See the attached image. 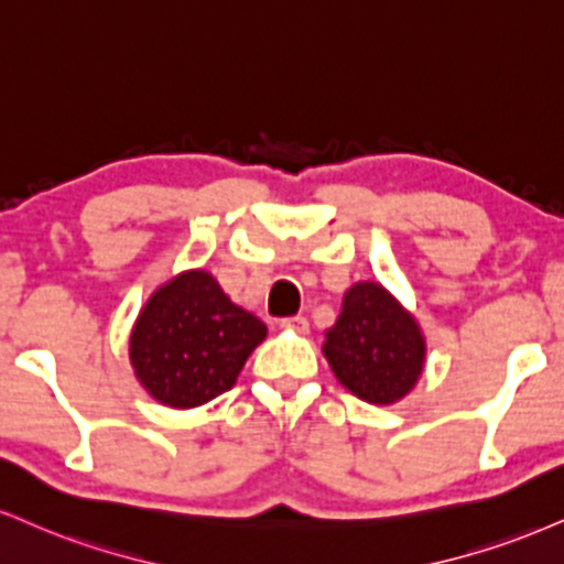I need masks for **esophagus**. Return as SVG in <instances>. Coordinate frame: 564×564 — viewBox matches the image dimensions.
Masks as SVG:
<instances>
[{
    "instance_id": "esophagus-1",
    "label": "esophagus",
    "mask_w": 564,
    "mask_h": 564,
    "mask_svg": "<svg viewBox=\"0 0 564 564\" xmlns=\"http://www.w3.org/2000/svg\"><path fill=\"white\" fill-rule=\"evenodd\" d=\"M281 328H286V330H294V334H310V321L307 317H302V315H294V317H283L281 321Z\"/></svg>"
}]
</instances>
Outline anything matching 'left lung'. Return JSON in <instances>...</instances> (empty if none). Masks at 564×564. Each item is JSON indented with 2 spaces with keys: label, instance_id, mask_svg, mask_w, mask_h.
Segmentation results:
<instances>
[{
  "label": "left lung",
  "instance_id": "1",
  "mask_svg": "<svg viewBox=\"0 0 564 564\" xmlns=\"http://www.w3.org/2000/svg\"><path fill=\"white\" fill-rule=\"evenodd\" d=\"M323 355L355 397L393 404L417 383L425 341L415 317L389 291L378 283H357L344 294L341 315L325 334Z\"/></svg>",
  "mask_w": 564,
  "mask_h": 564
}]
</instances>
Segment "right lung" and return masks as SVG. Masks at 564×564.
Here are the masks:
<instances>
[{"mask_svg": "<svg viewBox=\"0 0 564 564\" xmlns=\"http://www.w3.org/2000/svg\"><path fill=\"white\" fill-rule=\"evenodd\" d=\"M264 336L260 317L230 302L205 270H192L165 283L141 310L131 365L158 402L186 410L234 389Z\"/></svg>", "mask_w": 564, "mask_h": 564, "instance_id": "right-lung-1", "label": "right lung"}]
</instances>
